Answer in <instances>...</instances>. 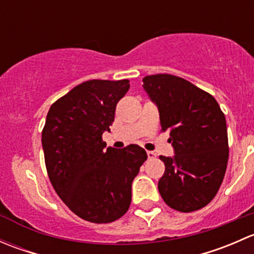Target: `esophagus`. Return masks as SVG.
Instances as JSON below:
<instances>
[{
    "mask_svg": "<svg viewBox=\"0 0 254 254\" xmlns=\"http://www.w3.org/2000/svg\"><path fill=\"white\" fill-rule=\"evenodd\" d=\"M147 157L148 158H155L156 157V153L153 151H147Z\"/></svg>",
    "mask_w": 254,
    "mask_h": 254,
    "instance_id": "1",
    "label": "esophagus"
}]
</instances>
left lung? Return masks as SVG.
<instances>
[{"label":"left lung","instance_id":"1","mask_svg":"<svg viewBox=\"0 0 254 254\" xmlns=\"http://www.w3.org/2000/svg\"><path fill=\"white\" fill-rule=\"evenodd\" d=\"M143 88L157 104L162 131L175 157L160 156L166 170L158 181L165 203L181 212L201 209L214 199L229 160L225 114L216 99L187 79L170 73L143 77Z\"/></svg>","mask_w":254,"mask_h":254}]
</instances>
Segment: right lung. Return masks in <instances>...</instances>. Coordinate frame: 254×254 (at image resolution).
<instances>
[{"label":"right lung","instance_id":"obj_1","mask_svg":"<svg viewBox=\"0 0 254 254\" xmlns=\"http://www.w3.org/2000/svg\"><path fill=\"white\" fill-rule=\"evenodd\" d=\"M129 79H89L51 104L42 131L47 172L61 200L94 224L120 219L131 203V184L147 153L137 145L107 147Z\"/></svg>","mask_w":254,"mask_h":254}]
</instances>
